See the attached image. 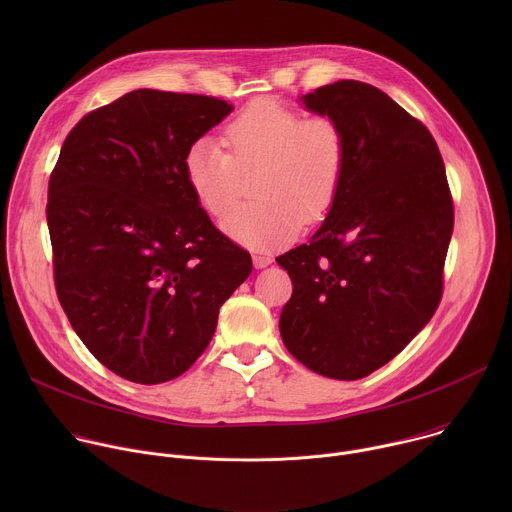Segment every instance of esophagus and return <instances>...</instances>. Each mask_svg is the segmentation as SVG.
Here are the masks:
<instances>
[{"instance_id":"1","label":"esophagus","mask_w":512,"mask_h":512,"mask_svg":"<svg viewBox=\"0 0 512 512\" xmlns=\"http://www.w3.org/2000/svg\"><path fill=\"white\" fill-rule=\"evenodd\" d=\"M273 263V259L269 257V255H253V265H255V269H263V267H267V265H271Z\"/></svg>"}]
</instances>
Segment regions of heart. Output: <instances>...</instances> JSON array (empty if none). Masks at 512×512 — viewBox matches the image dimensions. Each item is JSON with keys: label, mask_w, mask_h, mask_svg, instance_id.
Instances as JSON below:
<instances>
[{"label": "heart", "mask_w": 512, "mask_h": 512, "mask_svg": "<svg viewBox=\"0 0 512 512\" xmlns=\"http://www.w3.org/2000/svg\"><path fill=\"white\" fill-rule=\"evenodd\" d=\"M225 141L229 152L216 139H196L184 156V176L198 204L223 216L239 196L241 172L259 168L255 200L223 218V231L239 245L277 249L332 208L346 164V139L334 119H304L273 99H257L227 125Z\"/></svg>", "instance_id": "obj_1"}]
</instances>
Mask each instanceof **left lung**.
<instances>
[{
    "label": "left lung",
    "instance_id": "left-lung-1",
    "mask_svg": "<svg viewBox=\"0 0 512 512\" xmlns=\"http://www.w3.org/2000/svg\"><path fill=\"white\" fill-rule=\"evenodd\" d=\"M300 101L340 125L346 164L322 227L275 259L294 283L279 332L310 371L356 381L395 358L440 304L454 204L435 139L389 95L338 81Z\"/></svg>",
    "mask_w": 512,
    "mask_h": 512
}]
</instances>
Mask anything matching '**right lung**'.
<instances>
[{
  "mask_svg": "<svg viewBox=\"0 0 512 512\" xmlns=\"http://www.w3.org/2000/svg\"><path fill=\"white\" fill-rule=\"evenodd\" d=\"M231 111L214 97L137 89L64 139L46 206L56 294L91 354L127 381L188 371L253 269L184 176L190 145Z\"/></svg>",
  "mask_w": 512,
  "mask_h": 512,
  "instance_id": "add662e5",
  "label": "right lung"
}]
</instances>
